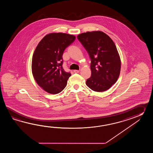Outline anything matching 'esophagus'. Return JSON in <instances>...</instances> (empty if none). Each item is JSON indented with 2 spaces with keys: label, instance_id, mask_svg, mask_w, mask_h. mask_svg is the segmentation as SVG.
Masks as SVG:
<instances>
[{
  "label": "esophagus",
  "instance_id": "obj_1",
  "mask_svg": "<svg viewBox=\"0 0 153 153\" xmlns=\"http://www.w3.org/2000/svg\"><path fill=\"white\" fill-rule=\"evenodd\" d=\"M79 70H74L73 71V72H74V73H78L79 72Z\"/></svg>",
  "mask_w": 153,
  "mask_h": 153
}]
</instances>
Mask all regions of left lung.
Instances as JSON below:
<instances>
[{
    "label": "left lung",
    "instance_id": "left-lung-1",
    "mask_svg": "<svg viewBox=\"0 0 153 153\" xmlns=\"http://www.w3.org/2000/svg\"><path fill=\"white\" fill-rule=\"evenodd\" d=\"M77 38L91 59V76L86 84L93 91L107 90L117 82L120 73V58L114 42L101 31L83 33Z\"/></svg>",
    "mask_w": 153,
    "mask_h": 153
}]
</instances>
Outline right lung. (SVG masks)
Returning <instances> with one entry per match:
<instances>
[{
	"label": "right lung",
	"instance_id": "right-lung-1",
	"mask_svg": "<svg viewBox=\"0 0 153 153\" xmlns=\"http://www.w3.org/2000/svg\"><path fill=\"white\" fill-rule=\"evenodd\" d=\"M75 39V36L66 33H50L36 48L32 62L33 75L39 86L49 94H59L67 86L71 74L63 68L62 56Z\"/></svg>",
	"mask_w": 153,
	"mask_h": 153
}]
</instances>
